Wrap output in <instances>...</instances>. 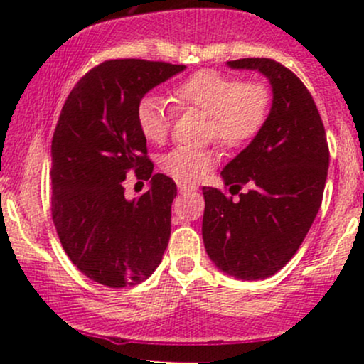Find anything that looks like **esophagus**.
Here are the masks:
<instances>
[{
  "label": "esophagus",
  "instance_id": "obj_1",
  "mask_svg": "<svg viewBox=\"0 0 364 364\" xmlns=\"http://www.w3.org/2000/svg\"><path fill=\"white\" fill-rule=\"evenodd\" d=\"M178 190H179V193H188V191H193L195 186H191V185H179Z\"/></svg>",
  "mask_w": 364,
  "mask_h": 364
}]
</instances>
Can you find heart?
<instances>
[{
  "mask_svg": "<svg viewBox=\"0 0 364 364\" xmlns=\"http://www.w3.org/2000/svg\"><path fill=\"white\" fill-rule=\"evenodd\" d=\"M178 111H198L207 116V136L224 149L248 145L267 123L272 104L269 85L219 70H200L171 90ZM136 124L150 144H162L169 135L171 111L164 99L149 95L136 107ZM210 150L178 147L161 159V168L179 183H196L214 168Z\"/></svg>",
  "mask_w": 364,
  "mask_h": 364,
  "instance_id": "1",
  "label": "heart"
}]
</instances>
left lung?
I'll use <instances>...</instances> for the list:
<instances>
[{
    "instance_id": "1",
    "label": "left lung",
    "mask_w": 364,
    "mask_h": 364,
    "mask_svg": "<svg viewBox=\"0 0 364 364\" xmlns=\"http://www.w3.org/2000/svg\"><path fill=\"white\" fill-rule=\"evenodd\" d=\"M228 65L262 72L274 101L262 132L223 171L232 195L203 186L202 235L220 270L252 281L274 275L301 246L321 205L330 152L310 90L289 68L270 58Z\"/></svg>"
}]
</instances>
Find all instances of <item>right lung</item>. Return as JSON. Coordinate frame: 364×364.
Returning a JSON list of instances; mask_svg holds the SVG:
<instances>
[{"instance_id":"obj_1","label":"right lung","mask_w":364,"mask_h":364,"mask_svg":"<svg viewBox=\"0 0 364 364\" xmlns=\"http://www.w3.org/2000/svg\"><path fill=\"white\" fill-rule=\"evenodd\" d=\"M183 70L166 61H102L75 83L54 128V228L70 260L102 286L144 282L168 248L176 183L152 174L136 107L150 89ZM129 173L151 179L136 200L124 198Z\"/></svg>"}]
</instances>
